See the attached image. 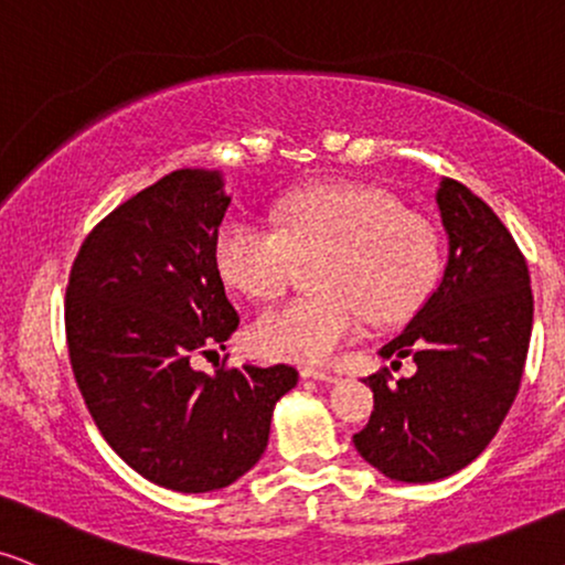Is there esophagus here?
<instances>
[{
  "mask_svg": "<svg viewBox=\"0 0 565 565\" xmlns=\"http://www.w3.org/2000/svg\"><path fill=\"white\" fill-rule=\"evenodd\" d=\"M303 377L306 380H319V382H338V374L324 372V369H315V366H303Z\"/></svg>",
  "mask_w": 565,
  "mask_h": 565,
  "instance_id": "obj_1",
  "label": "esophagus"
}]
</instances>
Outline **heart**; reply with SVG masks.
I'll return each instance as SVG.
<instances>
[{"label":"heart","mask_w":565,"mask_h":565,"mask_svg":"<svg viewBox=\"0 0 565 565\" xmlns=\"http://www.w3.org/2000/svg\"><path fill=\"white\" fill-rule=\"evenodd\" d=\"M275 227L230 220L214 241L222 282L250 301H275L298 262L311 269L315 296L267 311L250 343L269 359H332L372 322H398L419 309L443 269V241L422 214L380 188L317 183L290 191L275 206Z\"/></svg>","instance_id":"b5f03b06"}]
</instances>
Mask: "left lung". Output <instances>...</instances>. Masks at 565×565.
<instances>
[{"label": "left lung", "mask_w": 565, "mask_h": 565, "mask_svg": "<svg viewBox=\"0 0 565 565\" xmlns=\"http://www.w3.org/2000/svg\"><path fill=\"white\" fill-rule=\"evenodd\" d=\"M435 201L448 233L443 280L380 351L414 356L416 374L366 377L374 411L353 435L366 463L414 484L456 475L495 437L519 393L534 315L526 259L498 214L450 178Z\"/></svg>", "instance_id": "left-lung-1"}]
</instances>
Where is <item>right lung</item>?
<instances>
[{"label": "right lung", "instance_id": "add662e5", "mask_svg": "<svg viewBox=\"0 0 565 565\" xmlns=\"http://www.w3.org/2000/svg\"><path fill=\"white\" fill-rule=\"evenodd\" d=\"M217 170H175L88 233L70 269L67 351L88 414L117 456L175 492L233 484L262 458L288 364L214 374L241 317L214 267L230 196Z\"/></svg>", "mask_w": 565, "mask_h": 565}]
</instances>
